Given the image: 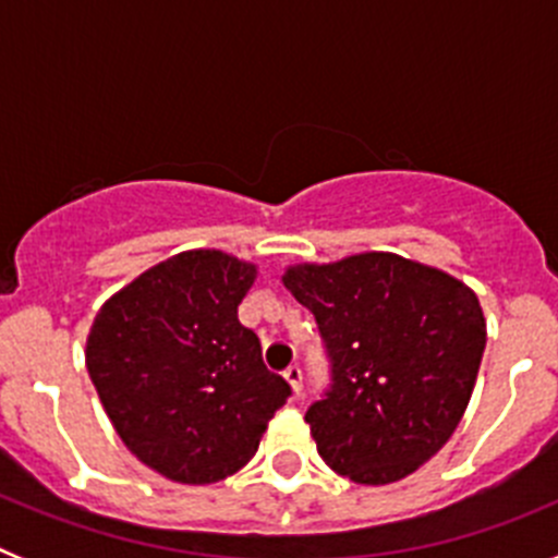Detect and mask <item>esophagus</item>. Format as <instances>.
<instances>
[{"label": "esophagus", "instance_id": "1", "mask_svg": "<svg viewBox=\"0 0 558 558\" xmlns=\"http://www.w3.org/2000/svg\"><path fill=\"white\" fill-rule=\"evenodd\" d=\"M284 379H288V383H290V388H293L295 397H299V393H302V379H304L302 368H299V366H288V368H284Z\"/></svg>", "mask_w": 558, "mask_h": 558}]
</instances>
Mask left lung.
Returning a JSON list of instances; mask_svg holds the SVG:
<instances>
[{
  "label": "left lung",
  "instance_id": "obj_1",
  "mask_svg": "<svg viewBox=\"0 0 558 558\" xmlns=\"http://www.w3.org/2000/svg\"><path fill=\"white\" fill-rule=\"evenodd\" d=\"M313 313L329 386L307 408L318 452L354 483H393L461 422L486 347L477 295L397 254L295 265L282 276Z\"/></svg>",
  "mask_w": 558,
  "mask_h": 558
}]
</instances>
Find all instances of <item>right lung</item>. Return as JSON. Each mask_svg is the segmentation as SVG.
I'll list each match as a JSON object with an SVG mask.
<instances>
[{"label": "right lung", "instance_id": "right-lung-1", "mask_svg": "<svg viewBox=\"0 0 558 558\" xmlns=\"http://www.w3.org/2000/svg\"><path fill=\"white\" fill-rule=\"evenodd\" d=\"M254 276L220 251H184L133 279L92 324L86 366L108 418L170 481L234 475L288 402L290 386L236 318Z\"/></svg>", "mask_w": 558, "mask_h": 558}]
</instances>
